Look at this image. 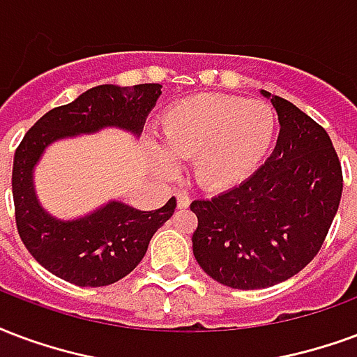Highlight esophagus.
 I'll use <instances>...</instances> for the list:
<instances>
[{"label":"esophagus","mask_w":357,"mask_h":357,"mask_svg":"<svg viewBox=\"0 0 357 357\" xmlns=\"http://www.w3.org/2000/svg\"><path fill=\"white\" fill-rule=\"evenodd\" d=\"M176 200H178V208L179 210H187L189 208V204H191V200H189V197H187L185 192L179 191L178 195H176Z\"/></svg>","instance_id":"1"}]
</instances>
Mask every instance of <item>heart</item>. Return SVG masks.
I'll list each match as a JSON object with an SVG mask.
<instances>
[{"mask_svg": "<svg viewBox=\"0 0 357 357\" xmlns=\"http://www.w3.org/2000/svg\"><path fill=\"white\" fill-rule=\"evenodd\" d=\"M162 142L151 144L153 162L172 174L174 157L191 158L195 179L208 191L238 187L255 174L278 130L276 113L263 100L195 94L170 105L160 119Z\"/></svg>", "mask_w": 357, "mask_h": 357, "instance_id": "obj_1", "label": "heart"}]
</instances>
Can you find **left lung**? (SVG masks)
Here are the masks:
<instances>
[{
	"label": "left lung",
	"mask_w": 357,
	"mask_h": 357,
	"mask_svg": "<svg viewBox=\"0 0 357 357\" xmlns=\"http://www.w3.org/2000/svg\"><path fill=\"white\" fill-rule=\"evenodd\" d=\"M280 134L265 165L238 187L195 200L192 253L208 276L232 289H263L316 257L342 195V170L321 126L280 96Z\"/></svg>",
	"instance_id": "left-lung-1"
}]
</instances>
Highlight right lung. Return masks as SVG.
Wrapping results in <instances>:
<instances>
[{"mask_svg": "<svg viewBox=\"0 0 357 357\" xmlns=\"http://www.w3.org/2000/svg\"><path fill=\"white\" fill-rule=\"evenodd\" d=\"M162 84H100L71 104L45 113L18 145L13 162L17 229L39 265L70 284L100 287L115 284L144 259L149 240L176 210V199L142 212L123 200H109L75 219H60L38 199L33 170L47 147L60 139L96 134L104 128L142 136L145 119L162 94Z\"/></svg>", "mask_w": 357, "mask_h": 357, "instance_id": "obj_1", "label": "right lung"}]
</instances>
